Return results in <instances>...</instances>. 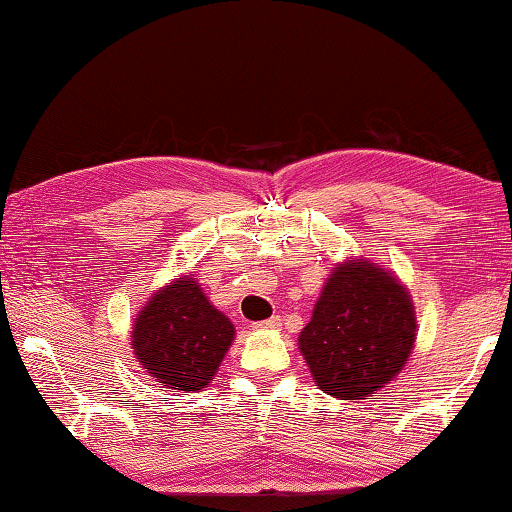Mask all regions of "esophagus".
Returning <instances> with one entry per match:
<instances>
[{
  "instance_id": "esophagus-1",
  "label": "esophagus",
  "mask_w": 512,
  "mask_h": 512,
  "mask_svg": "<svg viewBox=\"0 0 512 512\" xmlns=\"http://www.w3.org/2000/svg\"><path fill=\"white\" fill-rule=\"evenodd\" d=\"M278 327H281V316H272L267 318V321L254 323V330L258 332H272V330H278Z\"/></svg>"
}]
</instances>
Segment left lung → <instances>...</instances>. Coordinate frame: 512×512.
I'll return each instance as SVG.
<instances>
[{
	"label": "left lung",
	"instance_id": "left-lung-1",
	"mask_svg": "<svg viewBox=\"0 0 512 512\" xmlns=\"http://www.w3.org/2000/svg\"><path fill=\"white\" fill-rule=\"evenodd\" d=\"M417 316L397 276L356 258L334 267L298 347L314 381L336 399L376 394L410 359Z\"/></svg>",
	"mask_w": 512,
	"mask_h": 512
}]
</instances>
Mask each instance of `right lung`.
Segmentation results:
<instances>
[{"label":"right lung","instance_id":"obj_1","mask_svg":"<svg viewBox=\"0 0 512 512\" xmlns=\"http://www.w3.org/2000/svg\"><path fill=\"white\" fill-rule=\"evenodd\" d=\"M234 325L202 294L191 276L153 294L133 323V354L160 385L196 392L214 379Z\"/></svg>","mask_w":512,"mask_h":512}]
</instances>
